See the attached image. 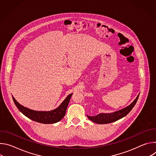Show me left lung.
I'll use <instances>...</instances> for the list:
<instances>
[{
	"mask_svg": "<svg viewBox=\"0 0 156 156\" xmlns=\"http://www.w3.org/2000/svg\"><path fill=\"white\" fill-rule=\"evenodd\" d=\"M139 96L140 93L137 96L136 99L129 105L126 106V107L121 110L115 111V112L112 113H101L95 116L90 117L87 115V117L90 120L98 124H107L117 121L120 119L125 117L130 112L131 109L133 108V107L136 104L139 98Z\"/></svg>",
	"mask_w": 156,
	"mask_h": 156,
	"instance_id": "left-lung-1",
	"label": "left lung"
}]
</instances>
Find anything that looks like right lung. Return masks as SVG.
<instances>
[{
    "label": "right lung",
    "mask_w": 156,
    "mask_h": 156,
    "mask_svg": "<svg viewBox=\"0 0 156 156\" xmlns=\"http://www.w3.org/2000/svg\"><path fill=\"white\" fill-rule=\"evenodd\" d=\"M73 93L69 94L56 108L50 111H37L19 104L12 96L15 104L20 112L30 119L44 124L55 123L60 121L65 115L66 108Z\"/></svg>",
    "instance_id": "1"
}]
</instances>
